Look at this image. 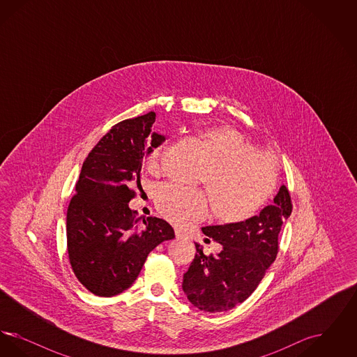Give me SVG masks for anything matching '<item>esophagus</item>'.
Wrapping results in <instances>:
<instances>
[{"instance_id": "obj_1", "label": "esophagus", "mask_w": 357, "mask_h": 357, "mask_svg": "<svg viewBox=\"0 0 357 357\" xmlns=\"http://www.w3.org/2000/svg\"><path fill=\"white\" fill-rule=\"evenodd\" d=\"M175 237H176V239H182V238H183L182 231H181V230H175Z\"/></svg>"}]
</instances>
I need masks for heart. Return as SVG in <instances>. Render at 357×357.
<instances>
[{
	"label": "heart",
	"instance_id": "b5f03b06",
	"mask_svg": "<svg viewBox=\"0 0 357 357\" xmlns=\"http://www.w3.org/2000/svg\"><path fill=\"white\" fill-rule=\"evenodd\" d=\"M206 159L204 182L213 204L214 217L227 225L248 221L272 198L278 170L272 156L257 153L255 144L231 126H217L197 134ZM163 146H153L146 158L149 170L160 166ZM155 202L163 218L178 226L201 221L208 213V199L202 190L163 185Z\"/></svg>",
	"mask_w": 357,
	"mask_h": 357
}]
</instances>
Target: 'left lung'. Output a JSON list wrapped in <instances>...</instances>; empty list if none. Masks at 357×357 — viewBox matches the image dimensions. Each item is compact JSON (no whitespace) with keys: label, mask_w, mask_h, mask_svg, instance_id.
Masks as SVG:
<instances>
[{"label":"left lung","mask_w":357,"mask_h":357,"mask_svg":"<svg viewBox=\"0 0 357 357\" xmlns=\"http://www.w3.org/2000/svg\"><path fill=\"white\" fill-rule=\"evenodd\" d=\"M291 208L288 187L282 185L273 204L250 220L202 227L204 236L221 243L222 250L218 255H206L195 245V258L182 284L188 301L208 313L243 303L278 255V234Z\"/></svg>","instance_id":"8db88e82"}]
</instances>
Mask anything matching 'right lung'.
I'll return each mask as SVG.
<instances>
[{
    "label": "right lung",
    "instance_id": "1",
    "mask_svg": "<svg viewBox=\"0 0 357 357\" xmlns=\"http://www.w3.org/2000/svg\"><path fill=\"white\" fill-rule=\"evenodd\" d=\"M155 112L115 124L88 153L67 211L69 264L95 296L130 288L147 255L175 238L170 225L147 217L137 225L128 202L142 190L140 170L165 136L153 132Z\"/></svg>",
    "mask_w": 357,
    "mask_h": 357
}]
</instances>
